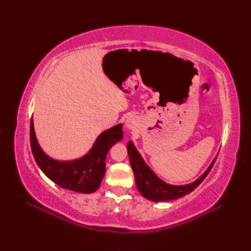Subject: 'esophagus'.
Masks as SVG:
<instances>
[{
    "label": "esophagus",
    "instance_id": "esophagus-1",
    "mask_svg": "<svg viewBox=\"0 0 251 251\" xmlns=\"http://www.w3.org/2000/svg\"><path fill=\"white\" fill-rule=\"evenodd\" d=\"M135 126H136V123H135V119L133 117H127L126 119V127L127 128V130H134Z\"/></svg>",
    "mask_w": 251,
    "mask_h": 251
}]
</instances>
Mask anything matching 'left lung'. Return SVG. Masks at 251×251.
I'll return each mask as SVG.
<instances>
[{
	"mask_svg": "<svg viewBox=\"0 0 251 251\" xmlns=\"http://www.w3.org/2000/svg\"><path fill=\"white\" fill-rule=\"evenodd\" d=\"M126 149L138 191L144 198L154 202L175 200L192 193L194 189L206 178L217 159L216 158L215 160L212 161L206 172H205L198 180L193 182V183L186 185H171L165 183V182H163L156 176L154 172L151 171L146 164V162L143 161V159L138 153V151L136 150L134 144L131 141L127 142Z\"/></svg>",
	"mask_w": 251,
	"mask_h": 251,
	"instance_id": "obj_1",
	"label": "left lung"
}]
</instances>
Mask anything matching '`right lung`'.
I'll return each instance as SVG.
<instances>
[{
  "label": "right lung",
  "instance_id": "1",
  "mask_svg": "<svg viewBox=\"0 0 251 251\" xmlns=\"http://www.w3.org/2000/svg\"><path fill=\"white\" fill-rule=\"evenodd\" d=\"M123 138V125H117L98 136L86 156L73 161H57L42 151L35 138L32 119L30 123V147L37 165L55 184L76 193L91 194L97 191L104 176L108 151Z\"/></svg>",
  "mask_w": 251,
  "mask_h": 251
}]
</instances>
